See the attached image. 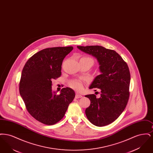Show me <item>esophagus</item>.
Here are the masks:
<instances>
[{"mask_svg": "<svg viewBox=\"0 0 153 153\" xmlns=\"http://www.w3.org/2000/svg\"><path fill=\"white\" fill-rule=\"evenodd\" d=\"M82 97V96L81 95H80L79 94H78V93H77V94H76V96H75V97H76V99L81 98V97Z\"/></svg>", "mask_w": 153, "mask_h": 153, "instance_id": "esophagus-1", "label": "esophagus"}]
</instances>
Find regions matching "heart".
<instances>
[{
    "mask_svg": "<svg viewBox=\"0 0 153 153\" xmlns=\"http://www.w3.org/2000/svg\"><path fill=\"white\" fill-rule=\"evenodd\" d=\"M80 59L89 60V61L92 62V64H94V59L92 58L89 57H87V56L82 57V58H81ZM69 84H70L71 87L72 88L74 89H76V90H81L83 88V85H82V82H80V81H73L71 82Z\"/></svg>",
    "mask_w": 153,
    "mask_h": 153,
    "instance_id": "1",
    "label": "heart"
}]
</instances>
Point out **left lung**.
I'll return each instance as SVG.
<instances>
[{
  "instance_id": "obj_1",
  "label": "left lung",
  "mask_w": 153,
  "mask_h": 153,
  "mask_svg": "<svg viewBox=\"0 0 153 153\" xmlns=\"http://www.w3.org/2000/svg\"><path fill=\"white\" fill-rule=\"evenodd\" d=\"M80 51L97 59L101 74L97 76L89 89H101L99 98L88 95L91 104L85 114L91 123L102 127L114 122L123 112L128 101L130 73L128 66L116 51L101 46H78Z\"/></svg>"
}]
</instances>
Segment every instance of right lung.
<instances>
[{"mask_svg": "<svg viewBox=\"0 0 153 153\" xmlns=\"http://www.w3.org/2000/svg\"><path fill=\"white\" fill-rule=\"evenodd\" d=\"M73 49L72 46L45 49L23 67L19 93L30 114L42 123L53 125L61 120L75 97L70 88H62L59 95L51 89V80L60 77L62 61Z\"/></svg>", "mask_w": 153, "mask_h": 153, "instance_id": "add662e5", "label": "right lung"}]
</instances>
